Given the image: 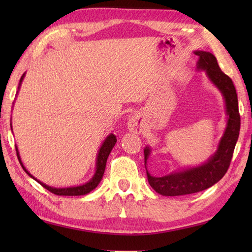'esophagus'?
Segmentation results:
<instances>
[{"instance_id":"1","label":"esophagus","mask_w":252,"mask_h":252,"mask_svg":"<svg viewBox=\"0 0 252 252\" xmlns=\"http://www.w3.org/2000/svg\"><path fill=\"white\" fill-rule=\"evenodd\" d=\"M127 129L131 132L134 133H140L143 129V120L141 115L138 114H134L133 116H131V118L127 121Z\"/></svg>"}]
</instances>
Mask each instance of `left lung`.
Returning a JSON list of instances; mask_svg holds the SVG:
<instances>
[{
  "label": "left lung",
  "mask_w": 252,
  "mask_h": 252,
  "mask_svg": "<svg viewBox=\"0 0 252 252\" xmlns=\"http://www.w3.org/2000/svg\"><path fill=\"white\" fill-rule=\"evenodd\" d=\"M199 60L197 62L198 70H205L210 81L220 90L227 115V125L224 134L219 143L217 152L207 161L198 167L184 169L179 172L156 178L149 174L146 169L149 184L158 194L163 196H182L205 190L220 181L231 163L235 145L238 140L240 130V116L238 111V99L232 79L224 73L216 56L209 52H195ZM151 149H144L145 167Z\"/></svg>",
  "instance_id": "obj_1"
}]
</instances>
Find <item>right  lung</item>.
<instances>
[{"instance_id":"add662e5","label":"right lung","mask_w":252,"mask_h":252,"mask_svg":"<svg viewBox=\"0 0 252 252\" xmlns=\"http://www.w3.org/2000/svg\"><path fill=\"white\" fill-rule=\"evenodd\" d=\"M24 77H25V73L23 74V77L20 78L19 87H20L21 82H23ZM19 87H18V89H19ZM10 126H12V125H10ZM116 142H117L116 135H114V134H112V133H110V134L106 137V140L104 141V143L101 144V146H100L99 151H98V154H97V158H96L95 174L93 175V178L88 182V183H85L83 185H79V186L66 187V189H56V187H51L49 185L42 183L41 181L36 180L34 176H32L28 172V170H27L24 167L23 162H21V159H20L17 147H16V152H17L18 160H19V162L21 164V167H23V169L25 170V172L28 174L29 176H31L32 179L35 180L37 183H40L42 186L44 187V189H46L47 190H50L51 192H53V194L58 195V196H81V195H87V194H89L90 191H92L95 189V187H97V185L99 184V182L101 181V179H103V175H104V172H105V168H106L107 158H108L109 154L111 152V149H112V147L115 146Z\"/></svg>"}]
</instances>
